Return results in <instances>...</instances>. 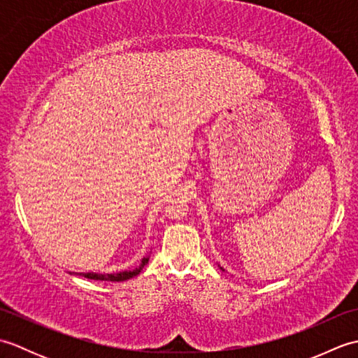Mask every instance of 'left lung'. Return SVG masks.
I'll list each match as a JSON object with an SVG mask.
<instances>
[{"instance_id": "obj_1", "label": "left lung", "mask_w": 358, "mask_h": 358, "mask_svg": "<svg viewBox=\"0 0 358 358\" xmlns=\"http://www.w3.org/2000/svg\"><path fill=\"white\" fill-rule=\"evenodd\" d=\"M222 269H223V268H222Z\"/></svg>"}]
</instances>
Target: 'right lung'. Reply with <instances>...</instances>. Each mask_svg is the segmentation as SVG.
Segmentation results:
<instances>
[{"instance_id":"1","label":"right lung","mask_w":358,"mask_h":358,"mask_svg":"<svg viewBox=\"0 0 358 358\" xmlns=\"http://www.w3.org/2000/svg\"><path fill=\"white\" fill-rule=\"evenodd\" d=\"M149 262V257H144L141 263L136 266L135 269H131V271H121V272H117V273H96V272H87V273H78V275H83L86 278H90V280H103V281H124V280H129V278H134L138 275V273L143 271L144 266L148 264Z\"/></svg>"}]
</instances>
